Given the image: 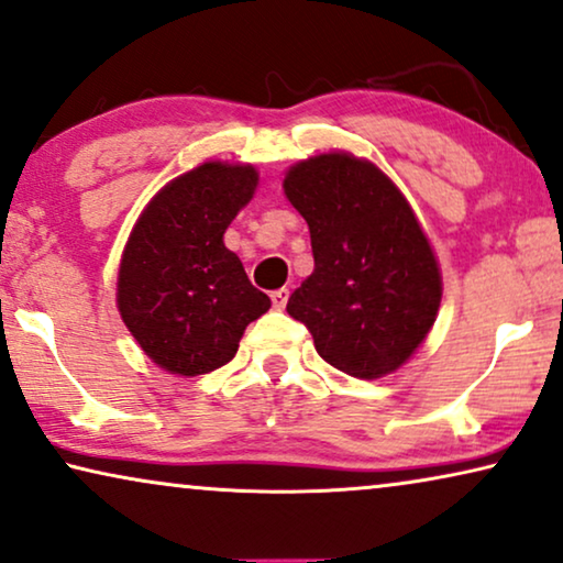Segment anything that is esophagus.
Here are the masks:
<instances>
[{
  "instance_id": "1",
  "label": "esophagus",
  "mask_w": 563,
  "mask_h": 563,
  "mask_svg": "<svg viewBox=\"0 0 563 563\" xmlns=\"http://www.w3.org/2000/svg\"><path fill=\"white\" fill-rule=\"evenodd\" d=\"M288 298H290V290H285V288H280V290H275L273 296H271V300H273V308L275 311H283L285 306H288Z\"/></svg>"
}]
</instances>
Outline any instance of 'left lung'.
<instances>
[{
    "mask_svg": "<svg viewBox=\"0 0 563 563\" xmlns=\"http://www.w3.org/2000/svg\"><path fill=\"white\" fill-rule=\"evenodd\" d=\"M283 191L313 247V273L292 290L288 313L336 369L390 375L426 342L443 292L416 211L375 163L342 150L290 165Z\"/></svg>",
    "mask_w": 563,
    "mask_h": 563,
    "instance_id": "obj_1",
    "label": "left lung"
}]
</instances>
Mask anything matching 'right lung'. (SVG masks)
<instances>
[{"label":"right lung","instance_id":"1","mask_svg":"<svg viewBox=\"0 0 563 563\" xmlns=\"http://www.w3.org/2000/svg\"><path fill=\"white\" fill-rule=\"evenodd\" d=\"M257 180L250 163L206 161L165 184L126 236L117 308L140 350L170 375L227 364L244 329L271 308L224 244Z\"/></svg>","mask_w":563,"mask_h":563}]
</instances>
